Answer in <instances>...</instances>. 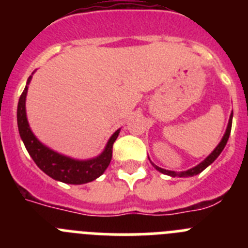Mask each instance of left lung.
Segmentation results:
<instances>
[{"label":"left lung","instance_id":"obj_1","mask_svg":"<svg viewBox=\"0 0 248 248\" xmlns=\"http://www.w3.org/2000/svg\"><path fill=\"white\" fill-rule=\"evenodd\" d=\"M232 113L231 115H230V120H229V125H227V129H226V133H225V135H223V138L221 139L220 144H218L216 148H215V150L212 151L211 154L209 155V156L206 157L205 160H203L202 163H200L199 165H196L195 168L192 169H189V170H186V171H180V172H176V171H170V170H165V169H161L159 168V166L154 165V168L156 169L157 171L160 172H163V174L165 175H169V176H179V177H187V176H194V175H198L200 174L201 171H203L207 166L210 165V164H212L215 161V160L217 159L218 155L221 154V151L223 150V148L226 146V143H227V140H229V137H230V133H231V126H232Z\"/></svg>","mask_w":248,"mask_h":248}]
</instances>
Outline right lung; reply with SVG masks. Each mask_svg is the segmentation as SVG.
Returning <instances> with one entry per match:
<instances>
[{
	"label": "right lung",
	"instance_id": "right-lung-1",
	"mask_svg": "<svg viewBox=\"0 0 248 248\" xmlns=\"http://www.w3.org/2000/svg\"><path fill=\"white\" fill-rule=\"evenodd\" d=\"M32 76L28 78L27 85L25 91L21 94L17 107V124L21 139L27 149L28 154L33 159L36 165L42 170L45 174L50 176L57 181H62L64 184H73L80 185L95 180L99 177L105 169L108 168L113 154V144L119 135L120 129L108 140V144L103 150L102 154L97 157L89 160H76L68 157L65 155L56 153L52 149L43 145L32 133L30 124L27 122L26 115V95H27L28 84L31 82Z\"/></svg>",
	"mask_w": 248,
	"mask_h": 248
}]
</instances>
